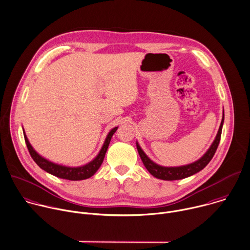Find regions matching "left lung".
Returning a JSON list of instances; mask_svg holds the SVG:
<instances>
[{
	"label": "left lung",
	"instance_id": "8db88e82",
	"mask_svg": "<svg viewBox=\"0 0 250 250\" xmlns=\"http://www.w3.org/2000/svg\"><path fill=\"white\" fill-rule=\"evenodd\" d=\"M223 123H224V110H223V117L221 120V124L219 127L218 133L215 137V140L213 141L212 145L208 149V151L204 154V156H202L199 160L195 161L194 163L180 167H163L157 165L146 156V154L144 152V150L141 148L140 145L137 142V148H138L140 157L144 165L146 167V169L156 178L163 179V180H177V179H182L190 175H193L198 171L202 170L212 159L220 142Z\"/></svg>",
	"mask_w": 250,
	"mask_h": 250
}]
</instances>
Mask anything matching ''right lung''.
I'll use <instances>...</instances> for the list:
<instances>
[{"label": "right lung", "mask_w": 250, "mask_h": 250, "mask_svg": "<svg viewBox=\"0 0 250 250\" xmlns=\"http://www.w3.org/2000/svg\"><path fill=\"white\" fill-rule=\"evenodd\" d=\"M117 127L113 128L110 130V132L107 134L105 141L99 152V154L88 164L83 165L82 167H66L62 166V165H58L55 164L53 162L48 161L47 159L42 157L34 148L33 146L30 145L27 136L23 130V134H24V139H25V143L26 146L28 147V150L32 156V158L34 159V161L37 163V165L40 167L41 168H42L43 170L49 172L50 174H53L57 177L60 178H64V179H69V180H83L91 177L97 170L98 168L101 167L105 152L107 150L108 145L110 143L111 137L113 136V134L116 132Z\"/></svg>", "instance_id": "1"}]
</instances>
